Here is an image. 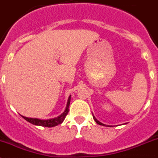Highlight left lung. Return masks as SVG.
I'll use <instances>...</instances> for the list:
<instances>
[{
    "instance_id": "8db88e82",
    "label": "left lung",
    "mask_w": 158,
    "mask_h": 158,
    "mask_svg": "<svg viewBox=\"0 0 158 158\" xmlns=\"http://www.w3.org/2000/svg\"><path fill=\"white\" fill-rule=\"evenodd\" d=\"M93 118H94V121H95V122H97V124H99V125H101V126H106V125H104V124L101 123V122H99V121L97 120V118H95V116H94V114H93Z\"/></svg>"
}]
</instances>
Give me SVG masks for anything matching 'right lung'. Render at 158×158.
Masks as SVG:
<instances>
[{"label":"right lung","instance_id":"1","mask_svg":"<svg viewBox=\"0 0 158 158\" xmlns=\"http://www.w3.org/2000/svg\"><path fill=\"white\" fill-rule=\"evenodd\" d=\"M70 101H71V95L69 97V99H68L67 104H66V107L64 109V112L61 114V115L57 116V117L51 119H47V120H44V119H39V118H28L25 117V116L22 115V117L26 120L27 122H30L32 125H35V126H44V127H54V126H57L59 124H61L63 122V121L65 118L66 115H67L68 112L69 110V105H70Z\"/></svg>","mask_w":158,"mask_h":158}]
</instances>
